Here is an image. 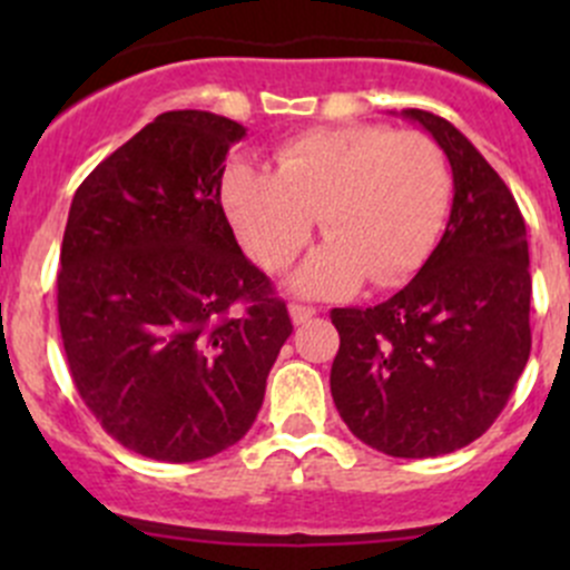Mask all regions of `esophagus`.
Masks as SVG:
<instances>
[{
	"label": "esophagus",
	"mask_w": 570,
	"mask_h": 570,
	"mask_svg": "<svg viewBox=\"0 0 570 570\" xmlns=\"http://www.w3.org/2000/svg\"><path fill=\"white\" fill-rule=\"evenodd\" d=\"M289 314H292V322H295V325H303V322L317 317V308L306 306V303H292Z\"/></svg>",
	"instance_id": "esophagus-1"
}]
</instances>
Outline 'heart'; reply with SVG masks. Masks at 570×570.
I'll return each instance as SVG.
<instances>
[{"instance_id":"heart-1","label":"heart","mask_w":570,"mask_h":570,"mask_svg":"<svg viewBox=\"0 0 570 570\" xmlns=\"http://www.w3.org/2000/svg\"><path fill=\"white\" fill-rule=\"evenodd\" d=\"M273 159L275 174L245 159L228 165L223 209L267 273L295 262L320 215L331 237L297 273L306 295H347L366 275L375 286L400 284L439 243L452 178L430 137L377 124L325 126L284 140Z\"/></svg>"}]
</instances>
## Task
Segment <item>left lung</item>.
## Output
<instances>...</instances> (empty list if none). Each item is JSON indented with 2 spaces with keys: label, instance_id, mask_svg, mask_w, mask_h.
<instances>
[{
  "label": "left lung",
  "instance_id": "obj_1",
  "mask_svg": "<svg viewBox=\"0 0 570 570\" xmlns=\"http://www.w3.org/2000/svg\"><path fill=\"white\" fill-rule=\"evenodd\" d=\"M444 148L455 198L416 278L372 308H333L331 394L355 439L435 458L480 439L530 358V245L519 204L441 115L402 109Z\"/></svg>",
  "mask_w": 570,
  "mask_h": 570
}]
</instances>
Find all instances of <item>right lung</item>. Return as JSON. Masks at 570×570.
<instances>
[{
	"label": "right lung",
	"instance_id": "right-lung-1",
	"mask_svg": "<svg viewBox=\"0 0 570 570\" xmlns=\"http://www.w3.org/2000/svg\"><path fill=\"white\" fill-rule=\"evenodd\" d=\"M245 126L163 112L79 184L57 273L68 370L126 450L193 463L237 444L292 333L220 204Z\"/></svg>",
	"mask_w": 570,
	"mask_h": 570
}]
</instances>
